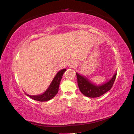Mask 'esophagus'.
<instances>
[{
    "label": "esophagus",
    "mask_w": 134,
    "mask_h": 134,
    "mask_svg": "<svg viewBox=\"0 0 134 134\" xmlns=\"http://www.w3.org/2000/svg\"><path fill=\"white\" fill-rule=\"evenodd\" d=\"M76 65L77 63H76V62H75V61H72V62H70L69 63L68 66L70 68H74L75 66H76Z\"/></svg>",
    "instance_id": "obj_1"
}]
</instances>
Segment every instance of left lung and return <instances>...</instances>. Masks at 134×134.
<instances>
[{"mask_svg": "<svg viewBox=\"0 0 134 134\" xmlns=\"http://www.w3.org/2000/svg\"><path fill=\"white\" fill-rule=\"evenodd\" d=\"M78 84L80 92L86 97L90 98H96L104 94L111 89L117 75V72L113 74L112 78L100 85H97L92 83L91 81L85 76L76 72Z\"/></svg>", "mask_w": 134, "mask_h": 134, "instance_id": "1", "label": "left lung"}]
</instances>
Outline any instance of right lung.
I'll return each instance as SVG.
<instances>
[{"instance_id":"obj_1","label":"right lung","mask_w":134,"mask_h":134,"mask_svg":"<svg viewBox=\"0 0 134 134\" xmlns=\"http://www.w3.org/2000/svg\"><path fill=\"white\" fill-rule=\"evenodd\" d=\"M65 71V69H63L62 70L59 71L52 80L49 87L42 94L35 96L29 95L26 94H26L32 99L40 101V102H45V101H48L53 98L58 93L60 81L62 80V76Z\"/></svg>"}]
</instances>
